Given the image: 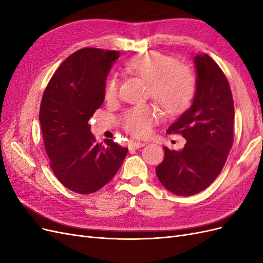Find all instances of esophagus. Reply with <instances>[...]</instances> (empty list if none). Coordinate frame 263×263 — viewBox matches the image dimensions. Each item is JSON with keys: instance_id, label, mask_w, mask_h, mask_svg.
<instances>
[{"instance_id": "34e87169", "label": "esophagus", "mask_w": 263, "mask_h": 263, "mask_svg": "<svg viewBox=\"0 0 263 263\" xmlns=\"http://www.w3.org/2000/svg\"><path fill=\"white\" fill-rule=\"evenodd\" d=\"M146 145H147V142H144V141H133L129 144V148L130 149H139Z\"/></svg>"}]
</instances>
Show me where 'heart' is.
<instances>
[{
	"label": "heart",
	"instance_id": "b5f03b06",
	"mask_svg": "<svg viewBox=\"0 0 263 263\" xmlns=\"http://www.w3.org/2000/svg\"><path fill=\"white\" fill-rule=\"evenodd\" d=\"M126 70L147 82V94L168 116L182 113L194 97L193 72L189 68L178 65V61L169 55L155 51L135 55L126 62ZM117 90L116 77H109L104 87L105 100H115ZM157 118L158 113L154 106L139 105L126 110L121 122L127 133L136 137H144L149 134L150 126Z\"/></svg>",
	"mask_w": 263,
	"mask_h": 263
}]
</instances>
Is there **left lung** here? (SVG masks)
<instances>
[{"label": "left lung", "mask_w": 263, "mask_h": 263, "mask_svg": "<svg viewBox=\"0 0 263 263\" xmlns=\"http://www.w3.org/2000/svg\"><path fill=\"white\" fill-rule=\"evenodd\" d=\"M196 71L192 104L166 130L186 139L182 149H164L156 169L173 194L191 196L209 187L224 166L234 139V100L225 74L209 54L194 55Z\"/></svg>", "instance_id": "8db88e82"}]
</instances>
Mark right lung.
<instances>
[{
    "label": "right lung",
    "instance_id": "1",
    "mask_svg": "<svg viewBox=\"0 0 263 263\" xmlns=\"http://www.w3.org/2000/svg\"><path fill=\"white\" fill-rule=\"evenodd\" d=\"M121 52L83 48L62 62L47 85L39 110L50 166L67 189L94 193L114 178L128 149L97 144L89 119L104 101L107 74Z\"/></svg>",
    "mask_w": 263,
    "mask_h": 263
}]
</instances>
